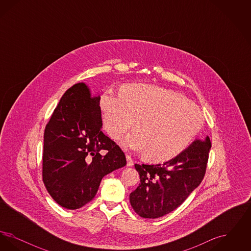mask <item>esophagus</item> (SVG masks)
I'll return each mask as SVG.
<instances>
[{
    "label": "esophagus",
    "mask_w": 251,
    "mask_h": 251,
    "mask_svg": "<svg viewBox=\"0 0 251 251\" xmlns=\"http://www.w3.org/2000/svg\"><path fill=\"white\" fill-rule=\"evenodd\" d=\"M126 160H127V166L128 167H132L133 166V161H132L131 156L126 155Z\"/></svg>",
    "instance_id": "1"
}]
</instances>
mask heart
Returning <instances> with one entry per match:
<instances>
[{
	"instance_id": "heart-1",
	"label": "heart",
	"mask_w": 251,
	"mask_h": 251,
	"mask_svg": "<svg viewBox=\"0 0 251 251\" xmlns=\"http://www.w3.org/2000/svg\"><path fill=\"white\" fill-rule=\"evenodd\" d=\"M99 106L104 130L114 138L134 125L122 146L153 163H163L182 153L204 125L202 112L186 97L162 86L125 84L120 93L106 90Z\"/></svg>"
}]
</instances>
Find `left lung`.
<instances>
[{
	"label": "left lung",
	"instance_id": "8db88e82",
	"mask_svg": "<svg viewBox=\"0 0 251 251\" xmlns=\"http://www.w3.org/2000/svg\"><path fill=\"white\" fill-rule=\"evenodd\" d=\"M211 147L210 138L206 136L164 164H135L140 183L130 194L134 212L153 219L177 209L202 181Z\"/></svg>",
	"mask_w": 251,
	"mask_h": 251
}]
</instances>
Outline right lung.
<instances>
[{
    "label": "right lung",
    "instance_id": "right-lung-1",
    "mask_svg": "<svg viewBox=\"0 0 251 251\" xmlns=\"http://www.w3.org/2000/svg\"><path fill=\"white\" fill-rule=\"evenodd\" d=\"M100 98L84 83L74 84L45 128L43 181L55 202L69 210L92 201L102 178L126 166L120 147L101 131Z\"/></svg>",
    "mask_w": 251,
    "mask_h": 251
}]
</instances>
